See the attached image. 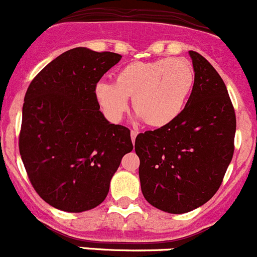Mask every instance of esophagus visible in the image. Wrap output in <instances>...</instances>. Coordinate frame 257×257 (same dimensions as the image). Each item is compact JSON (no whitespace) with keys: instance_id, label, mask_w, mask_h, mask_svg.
Wrapping results in <instances>:
<instances>
[{"instance_id":"1","label":"esophagus","mask_w":257,"mask_h":257,"mask_svg":"<svg viewBox=\"0 0 257 257\" xmlns=\"http://www.w3.org/2000/svg\"><path fill=\"white\" fill-rule=\"evenodd\" d=\"M136 136H138V133H136V131H131V140H133V143H135V140H136Z\"/></svg>"}]
</instances>
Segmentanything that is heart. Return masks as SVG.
<instances>
[{"instance_id": "heart-1", "label": "heart", "mask_w": 257, "mask_h": 257, "mask_svg": "<svg viewBox=\"0 0 257 257\" xmlns=\"http://www.w3.org/2000/svg\"><path fill=\"white\" fill-rule=\"evenodd\" d=\"M193 82L192 65L183 58L134 62L118 70L114 83L99 82L96 97L112 121L122 118L128 108V97H133L138 116L149 126L163 127L183 111Z\"/></svg>"}]
</instances>
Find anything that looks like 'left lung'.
Segmentation results:
<instances>
[{"label": "left lung", "instance_id": "1", "mask_svg": "<svg viewBox=\"0 0 257 257\" xmlns=\"http://www.w3.org/2000/svg\"><path fill=\"white\" fill-rule=\"evenodd\" d=\"M194 84L172 123L138 135L141 190L151 206L187 213L221 187L234 150L236 114L221 75L197 51H189Z\"/></svg>", "mask_w": 257, "mask_h": 257}]
</instances>
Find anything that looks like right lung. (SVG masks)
<instances>
[{"label":"right lung","instance_id":"obj_1","mask_svg":"<svg viewBox=\"0 0 257 257\" xmlns=\"http://www.w3.org/2000/svg\"><path fill=\"white\" fill-rule=\"evenodd\" d=\"M109 51L74 48L33 79L23 106L19 149L34 189L54 208L84 212L107 197L130 130L99 111L96 85L121 60Z\"/></svg>","mask_w":257,"mask_h":257}]
</instances>
